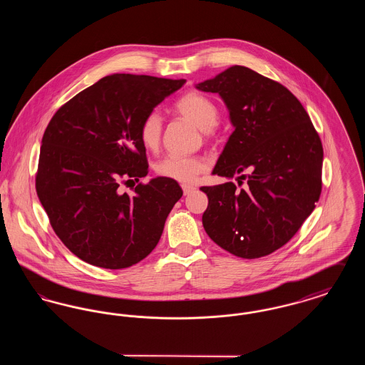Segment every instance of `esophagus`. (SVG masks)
I'll return each mask as SVG.
<instances>
[{
    "mask_svg": "<svg viewBox=\"0 0 365 365\" xmlns=\"http://www.w3.org/2000/svg\"><path fill=\"white\" fill-rule=\"evenodd\" d=\"M182 189H183V194L185 195H189L192 191L195 190V187L190 186V185H182Z\"/></svg>",
    "mask_w": 365,
    "mask_h": 365,
    "instance_id": "obj_1",
    "label": "esophagus"
}]
</instances>
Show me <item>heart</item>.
Instances as JSON below:
<instances>
[{"label": "heart", "mask_w": 365, "mask_h": 365, "mask_svg": "<svg viewBox=\"0 0 365 365\" xmlns=\"http://www.w3.org/2000/svg\"><path fill=\"white\" fill-rule=\"evenodd\" d=\"M176 112L204 133L212 131L219 122V110L208 97L200 93H187L175 104ZM139 138L148 149H156L161 138V116L153 110L139 127ZM207 170L204 160L198 157L168 156L156 164V173L180 183H192Z\"/></svg>", "instance_id": "obj_1"}]
</instances>
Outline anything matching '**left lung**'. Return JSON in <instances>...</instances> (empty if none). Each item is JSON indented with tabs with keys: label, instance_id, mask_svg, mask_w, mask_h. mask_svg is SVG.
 <instances>
[{
	"label": "left lung",
	"instance_id": "left-lung-1",
	"mask_svg": "<svg viewBox=\"0 0 365 365\" xmlns=\"http://www.w3.org/2000/svg\"><path fill=\"white\" fill-rule=\"evenodd\" d=\"M197 90L217 93L234 127L213 175L237 180L204 186L209 238L231 255L259 259L289 242L322 192L323 146L304 106L284 86L242 66ZM249 170L250 175H242Z\"/></svg>",
	"mask_w": 365,
	"mask_h": 365
}]
</instances>
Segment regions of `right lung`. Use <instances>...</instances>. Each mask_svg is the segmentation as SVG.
<instances>
[{"instance_id":"right-lung-1","label":"right lung","mask_w":365,"mask_h":365,"mask_svg":"<svg viewBox=\"0 0 365 365\" xmlns=\"http://www.w3.org/2000/svg\"><path fill=\"white\" fill-rule=\"evenodd\" d=\"M185 83L113 73L71 98L48 124L36 194L54 232L81 260L122 269L156 247L183 191L163 176L133 194L122 192L120 183L148 175L140 123Z\"/></svg>"}]
</instances>
